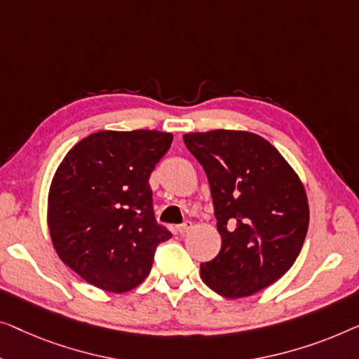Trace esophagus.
I'll use <instances>...</instances> for the list:
<instances>
[{
	"label": "esophagus",
	"instance_id": "1",
	"mask_svg": "<svg viewBox=\"0 0 359 359\" xmlns=\"http://www.w3.org/2000/svg\"><path fill=\"white\" fill-rule=\"evenodd\" d=\"M191 228H194V223H191V221H185V223L177 226V231L180 232V234H185V232H189Z\"/></svg>",
	"mask_w": 359,
	"mask_h": 359
}]
</instances>
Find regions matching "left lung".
Wrapping results in <instances>:
<instances>
[{"label": "left lung", "mask_w": 359, "mask_h": 359, "mask_svg": "<svg viewBox=\"0 0 359 359\" xmlns=\"http://www.w3.org/2000/svg\"><path fill=\"white\" fill-rule=\"evenodd\" d=\"M210 182L221 250L200 265L201 280L224 297L275 283L294 264L309 226L297 174L265 138L249 131L184 135Z\"/></svg>", "instance_id": "8db88e82"}]
</instances>
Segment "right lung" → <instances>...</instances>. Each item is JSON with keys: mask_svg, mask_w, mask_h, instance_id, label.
I'll return each instance as SVG.
<instances>
[{"mask_svg": "<svg viewBox=\"0 0 359 359\" xmlns=\"http://www.w3.org/2000/svg\"><path fill=\"white\" fill-rule=\"evenodd\" d=\"M172 135L97 131L68 151L48 194V229L63 264L110 292L149 275L154 252L172 234L158 224L149 175Z\"/></svg>", "mask_w": 359, "mask_h": 359, "instance_id": "obj_1", "label": "right lung"}]
</instances>
